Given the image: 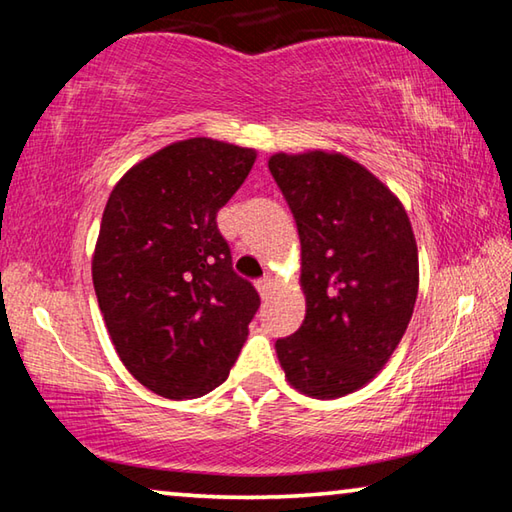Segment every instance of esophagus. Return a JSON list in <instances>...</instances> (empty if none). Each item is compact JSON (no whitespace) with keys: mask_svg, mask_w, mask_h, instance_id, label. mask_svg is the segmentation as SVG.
I'll list each match as a JSON object with an SVG mask.
<instances>
[{"mask_svg":"<svg viewBox=\"0 0 512 512\" xmlns=\"http://www.w3.org/2000/svg\"><path fill=\"white\" fill-rule=\"evenodd\" d=\"M255 287H257V291H259V296H262V298H266L268 296V293H271V289L275 287V282L271 280V277H262V280H257L255 282Z\"/></svg>","mask_w":512,"mask_h":512,"instance_id":"34e87169","label":"esophagus"}]
</instances>
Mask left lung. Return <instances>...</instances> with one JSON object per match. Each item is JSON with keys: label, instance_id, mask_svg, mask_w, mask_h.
Masks as SVG:
<instances>
[{"label": "left lung", "instance_id": "left-lung-1", "mask_svg": "<svg viewBox=\"0 0 512 512\" xmlns=\"http://www.w3.org/2000/svg\"><path fill=\"white\" fill-rule=\"evenodd\" d=\"M277 187L300 235V329L275 341L289 384L336 400L377 377L400 345L418 298V244L404 205L339 151L273 153Z\"/></svg>", "mask_w": 512, "mask_h": 512}]
</instances>
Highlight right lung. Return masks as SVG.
I'll return each mask as SVG.
<instances>
[{
  "mask_svg": "<svg viewBox=\"0 0 512 512\" xmlns=\"http://www.w3.org/2000/svg\"><path fill=\"white\" fill-rule=\"evenodd\" d=\"M257 160L212 137L171 142L112 187L92 253V282L126 370L169 400L228 379L259 307L232 271L216 212Z\"/></svg>",
  "mask_w": 512,
  "mask_h": 512,
  "instance_id": "1",
  "label": "right lung"
}]
</instances>
